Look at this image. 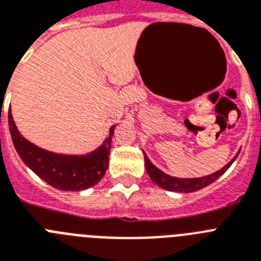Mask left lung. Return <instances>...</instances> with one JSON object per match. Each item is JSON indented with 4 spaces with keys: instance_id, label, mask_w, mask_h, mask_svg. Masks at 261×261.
Masks as SVG:
<instances>
[{
    "instance_id": "8db88e82",
    "label": "left lung",
    "mask_w": 261,
    "mask_h": 261,
    "mask_svg": "<svg viewBox=\"0 0 261 261\" xmlns=\"http://www.w3.org/2000/svg\"><path fill=\"white\" fill-rule=\"evenodd\" d=\"M239 155V152H238ZM237 159L235 156L232 160H231L228 164H226L222 169H219L218 172L215 173L209 174V176H205V177H198V178H177V177H172V176H168L165 174L164 172H162L160 169H158L152 163L149 162V159L147 158V155L144 153V162H146V169L148 176L151 177V180L158 184L159 187H162L163 189L171 190V192H180V193H192V192H196V190L202 189V188L207 187L212 182H214L219 176L225 173L230 165L234 163V160Z\"/></svg>"
}]
</instances>
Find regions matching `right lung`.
I'll list each match as a JSON object with an SVG mask.
<instances>
[{
  "mask_svg": "<svg viewBox=\"0 0 261 261\" xmlns=\"http://www.w3.org/2000/svg\"><path fill=\"white\" fill-rule=\"evenodd\" d=\"M9 127L18 155L24 164L33 169L47 184L60 190H84L96 185L103 177L109 167L114 126L108 139L94 152L85 156L58 155L34 146L22 137L15 127L13 115L9 112Z\"/></svg>",
  "mask_w": 261,
  "mask_h": 261,
  "instance_id": "add662e5",
  "label": "right lung"
}]
</instances>
